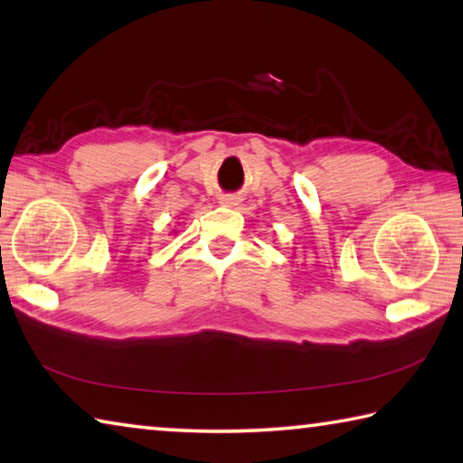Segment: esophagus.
<instances>
[{
    "instance_id": "1",
    "label": "esophagus",
    "mask_w": 463,
    "mask_h": 463,
    "mask_svg": "<svg viewBox=\"0 0 463 463\" xmlns=\"http://www.w3.org/2000/svg\"><path fill=\"white\" fill-rule=\"evenodd\" d=\"M221 204H222V206H237V204H239V196H234V194H222V196H221Z\"/></svg>"
}]
</instances>
